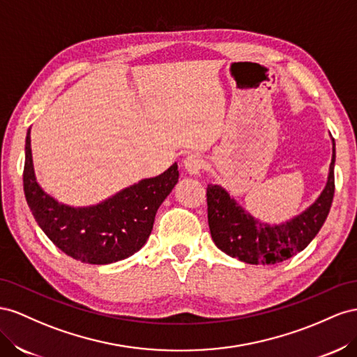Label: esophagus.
Returning <instances> with one entry per match:
<instances>
[{
    "mask_svg": "<svg viewBox=\"0 0 357 357\" xmlns=\"http://www.w3.org/2000/svg\"><path fill=\"white\" fill-rule=\"evenodd\" d=\"M184 166L187 172L192 176H199L200 172L203 169V158L199 154H190L184 160Z\"/></svg>",
    "mask_w": 357,
    "mask_h": 357,
    "instance_id": "1",
    "label": "esophagus"
}]
</instances>
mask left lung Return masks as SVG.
<instances>
[{
    "instance_id": "8db88e82",
    "label": "left lung",
    "mask_w": 357,
    "mask_h": 357,
    "mask_svg": "<svg viewBox=\"0 0 357 357\" xmlns=\"http://www.w3.org/2000/svg\"><path fill=\"white\" fill-rule=\"evenodd\" d=\"M335 157L332 139L328 179L319 197L301 213L278 224L254 218L226 188L209 184L208 222L213 243L227 256L250 264H275L296 256L308 247L328 218L335 191Z\"/></svg>"
}]
</instances>
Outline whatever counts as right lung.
<instances>
[{
	"label": "right lung",
	"mask_w": 357,
	"mask_h": 357,
	"mask_svg": "<svg viewBox=\"0 0 357 357\" xmlns=\"http://www.w3.org/2000/svg\"><path fill=\"white\" fill-rule=\"evenodd\" d=\"M178 165L154 178L122 188L96 205L71 206L38 184L33 165L31 128L25 140L24 191L45 235L82 263L109 264L133 256L145 245L161 203L178 184Z\"/></svg>",
	"instance_id": "obj_1"
}]
</instances>
